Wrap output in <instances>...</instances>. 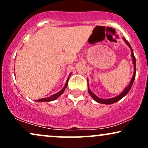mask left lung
<instances>
[{"mask_svg": "<svg viewBox=\"0 0 148 148\" xmlns=\"http://www.w3.org/2000/svg\"><path fill=\"white\" fill-rule=\"evenodd\" d=\"M124 40H125V42H126V44L128 45V47H130V48L131 49V51H132V60H133V63L134 65V72L133 74V77H132V80H131L130 85H129V86H127V87L125 88V90H124V91L121 93V94L119 95L118 96L115 97L111 98V99H101V98H99L98 97H97L95 95L94 93H93L89 89V88H88V92H89V94L90 95V96L93 98V99L95 100L97 102L100 103H104V104H111V103L117 102V101H119V100H120L122 98L124 97L126 95L127 93L129 92V91H130L131 88H132V85H133V83L134 81V79H135V76H136V58H135V56H134L133 49H132V47H131V45H130V43H129V42H127L126 40H125V38H124Z\"/></svg>", "mask_w": 148, "mask_h": 148, "instance_id": "8db88e82", "label": "left lung"}]
</instances>
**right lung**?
I'll return each mask as SVG.
<instances>
[{"mask_svg":"<svg viewBox=\"0 0 148 148\" xmlns=\"http://www.w3.org/2000/svg\"><path fill=\"white\" fill-rule=\"evenodd\" d=\"M68 81H69V79H67V82H66L65 84V86H64V87L62 88V90L60 92H57L56 94H54L52 96L49 97H47V98H42V99H37L36 100L37 101H41V102H47V101H51L53 100H55L59 96H60L63 93V92L64 91V90L66 89V88H67V84H68Z\"/></svg>","mask_w":148,"mask_h":148,"instance_id":"1","label":"right lung"}]
</instances>
